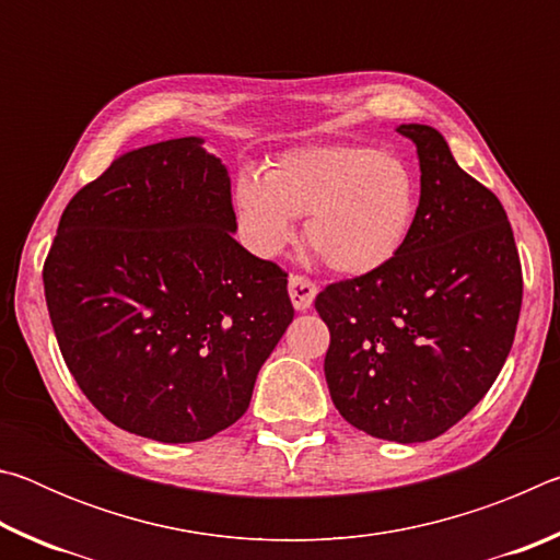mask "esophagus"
<instances>
[{
  "label": "esophagus",
  "mask_w": 560,
  "mask_h": 560,
  "mask_svg": "<svg viewBox=\"0 0 560 560\" xmlns=\"http://www.w3.org/2000/svg\"><path fill=\"white\" fill-rule=\"evenodd\" d=\"M316 293H318V289L311 279L299 277V273L289 277V296H291V303L296 311H308L311 303H314V299H316Z\"/></svg>",
  "instance_id": "obj_1"
}]
</instances>
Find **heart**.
<instances>
[{
  "instance_id": "b5f03b06",
  "label": "heart",
  "mask_w": 560,
  "mask_h": 560,
  "mask_svg": "<svg viewBox=\"0 0 560 560\" xmlns=\"http://www.w3.org/2000/svg\"><path fill=\"white\" fill-rule=\"evenodd\" d=\"M234 210L246 246L277 257L291 242L296 217L328 269L365 277L407 246L420 212V183L405 158L363 145L287 150L267 175L234 183Z\"/></svg>"
}]
</instances>
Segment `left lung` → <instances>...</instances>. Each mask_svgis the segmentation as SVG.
Returning <instances> with one entry per match:
<instances>
[{"label":"left lung","instance_id":"1","mask_svg":"<svg viewBox=\"0 0 560 560\" xmlns=\"http://www.w3.org/2000/svg\"><path fill=\"white\" fill-rule=\"evenodd\" d=\"M420 160V212L400 257L330 283L316 311L330 330L336 410L377 440L428 442L457 424L506 363L521 264L497 195L457 165L440 130L397 126Z\"/></svg>","mask_w":560,"mask_h":560}]
</instances>
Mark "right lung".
Instances as JSON below:
<instances>
[{
	"mask_svg": "<svg viewBox=\"0 0 560 560\" xmlns=\"http://www.w3.org/2000/svg\"><path fill=\"white\" fill-rule=\"evenodd\" d=\"M202 143L113 160L66 205L44 264L73 381L116 428L167 444L240 420L293 320L287 273L234 240L230 173Z\"/></svg>",
	"mask_w": 560,
	"mask_h": 560,
	"instance_id": "obj_1",
	"label": "right lung"
}]
</instances>
